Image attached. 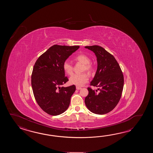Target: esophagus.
I'll return each mask as SVG.
<instances>
[{"instance_id": "1", "label": "esophagus", "mask_w": 153, "mask_h": 153, "mask_svg": "<svg viewBox=\"0 0 153 153\" xmlns=\"http://www.w3.org/2000/svg\"><path fill=\"white\" fill-rule=\"evenodd\" d=\"M76 88L77 90H81V88H80V87H78V86H76Z\"/></svg>"}]
</instances>
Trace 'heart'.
I'll return each instance as SVG.
<instances>
[{"mask_svg": "<svg viewBox=\"0 0 153 153\" xmlns=\"http://www.w3.org/2000/svg\"><path fill=\"white\" fill-rule=\"evenodd\" d=\"M76 62L83 64L82 72H86L90 73L93 71V66L90 63V59L85 54H79L74 57ZM62 68L65 73L68 75H72L73 73V65L68 60H65L63 63ZM89 77L86 73L80 74H74L69 78V83L78 86H81L88 82Z\"/></svg>", "mask_w": 153, "mask_h": 153, "instance_id": "obj_1", "label": "heart"}]
</instances>
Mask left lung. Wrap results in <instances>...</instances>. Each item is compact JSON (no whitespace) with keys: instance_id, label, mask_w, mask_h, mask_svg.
Masks as SVG:
<instances>
[{"instance_id":"obj_1","label":"left lung","mask_w":153,"mask_h":153,"mask_svg":"<svg viewBox=\"0 0 153 153\" xmlns=\"http://www.w3.org/2000/svg\"><path fill=\"white\" fill-rule=\"evenodd\" d=\"M94 52L97 57V69L91 86L98 87L100 92L88 88V94L85 103L94 114H107L117 106L120 100L124 87V75L113 56L97 45L85 47Z\"/></svg>"}]
</instances>
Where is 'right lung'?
Wrapping results in <instances>:
<instances>
[{
	"mask_svg": "<svg viewBox=\"0 0 153 153\" xmlns=\"http://www.w3.org/2000/svg\"><path fill=\"white\" fill-rule=\"evenodd\" d=\"M79 46L54 45L39 56L33 69L31 84L39 107L51 115H58L68 108L75 92L74 85L62 87L68 81L62 68L63 63Z\"/></svg>",
	"mask_w": 153,
	"mask_h": 153,
	"instance_id": "1",
	"label": "right lung"
}]
</instances>
